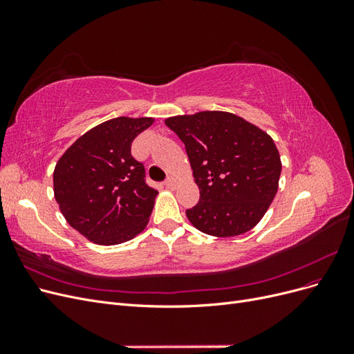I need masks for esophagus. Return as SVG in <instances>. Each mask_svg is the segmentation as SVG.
Masks as SVG:
<instances>
[{
    "label": "esophagus",
    "instance_id": "1",
    "mask_svg": "<svg viewBox=\"0 0 354 354\" xmlns=\"http://www.w3.org/2000/svg\"><path fill=\"white\" fill-rule=\"evenodd\" d=\"M177 183H178V180H177L176 177H173V176H169V177L165 180L164 185H165L167 189H176Z\"/></svg>",
    "mask_w": 354,
    "mask_h": 354
}]
</instances>
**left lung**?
I'll use <instances>...</instances> for the list:
<instances>
[{"instance_id":"left-lung-1","label":"left lung","mask_w":354,"mask_h":354,"mask_svg":"<svg viewBox=\"0 0 354 354\" xmlns=\"http://www.w3.org/2000/svg\"><path fill=\"white\" fill-rule=\"evenodd\" d=\"M185 143L199 202L186 209L194 226L211 236L251 230L277 192L281 156L269 134L229 112L205 111L165 120Z\"/></svg>"}]
</instances>
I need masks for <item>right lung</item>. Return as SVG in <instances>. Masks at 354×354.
Here are the masks:
<instances>
[{
    "mask_svg": "<svg viewBox=\"0 0 354 354\" xmlns=\"http://www.w3.org/2000/svg\"><path fill=\"white\" fill-rule=\"evenodd\" d=\"M152 124V118H115L91 128L59 159L56 201L66 221L91 242L121 243L146 227L158 190L146 183L131 143Z\"/></svg>",
    "mask_w": 354,
    "mask_h": 354,
    "instance_id": "obj_1",
    "label": "right lung"
}]
</instances>
